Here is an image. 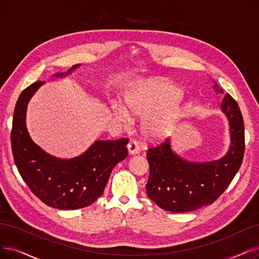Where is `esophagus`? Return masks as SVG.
Returning a JSON list of instances; mask_svg holds the SVG:
<instances>
[{
    "instance_id": "34e87169",
    "label": "esophagus",
    "mask_w": 259,
    "mask_h": 259,
    "mask_svg": "<svg viewBox=\"0 0 259 259\" xmlns=\"http://www.w3.org/2000/svg\"><path fill=\"white\" fill-rule=\"evenodd\" d=\"M128 150H129V152L130 154H138L139 152V150H140V146H139V144H138V142L137 141H130L129 142V144H128Z\"/></svg>"
}]
</instances>
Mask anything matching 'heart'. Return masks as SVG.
Listing matches in <instances>:
<instances>
[{
	"label": "heart",
	"instance_id": "1",
	"mask_svg": "<svg viewBox=\"0 0 259 259\" xmlns=\"http://www.w3.org/2000/svg\"><path fill=\"white\" fill-rule=\"evenodd\" d=\"M180 98V91L169 83H151L140 86L124 97L129 111L141 118H147L144 131L152 139H161L174 130L180 115L175 104ZM115 118L123 123L130 122V114L121 104L112 105Z\"/></svg>",
	"mask_w": 259,
	"mask_h": 259
}]
</instances>
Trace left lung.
<instances>
[{"mask_svg": "<svg viewBox=\"0 0 259 259\" xmlns=\"http://www.w3.org/2000/svg\"><path fill=\"white\" fill-rule=\"evenodd\" d=\"M214 90L223 93L215 83ZM221 107L231 124L232 144L222 159L207 163H192L176 156L169 140L147 151L149 177L148 197L161 209L170 212H188L211 205L232 183L243 160L244 122L236 100L225 94Z\"/></svg>", "mask_w": 259, "mask_h": 259, "instance_id": "1", "label": "left lung"}]
</instances>
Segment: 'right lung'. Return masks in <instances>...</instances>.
<instances>
[{"label":"right lung","mask_w":259,"mask_h":259,"mask_svg":"<svg viewBox=\"0 0 259 259\" xmlns=\"http://www.w3.org/2000/svg\"><path fill=\"white\" fill-rule=\"evenodd\" d=\"M42 84L27 86L16 103L11 132L15 164L26 186L47 206L62 210L88 207L102 195L114 166L128 156L129 139L97 141L82 156L69 160L46 154L28 136L25 124L27 102Z\"/></svg>","instance_id":"add662e5"}]
</instances>
